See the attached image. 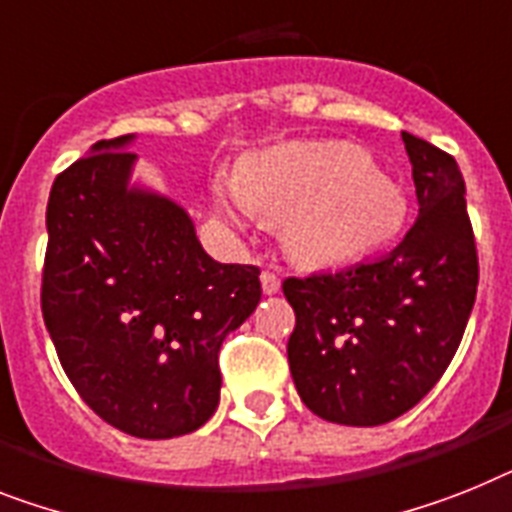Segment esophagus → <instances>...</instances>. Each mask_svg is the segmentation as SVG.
<instances>
[{"label":"esophagus","instance_id":"esophagus-1","mask_svg":"<svg viewBox=\"0 0 512 512\" xmlns=\"http://www.w3.org/2000/svg\"><path fill=\"white\" fill-rule=\"evenodd\" d=\"M261 290H264L266 295H274L277 290H280V277L274 272H264L261 274Z\"/></svg>","mask_w":512,"mask_h":512}]
</instances>
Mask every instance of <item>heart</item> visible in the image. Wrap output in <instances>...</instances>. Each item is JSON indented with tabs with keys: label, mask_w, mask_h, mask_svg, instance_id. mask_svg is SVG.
<instances>
[{
	"label": "heart",
	"mask_w": 512,
	"mask_h": 512,
	"mask_svg": "<svg viewBox=\"0 0 512 512\" xmlns=\"http://www.w3.org/2000/svg\"><path fill=\"white\" fill-rule=\"evenodd\" d=\"M227 219L285 222V243L306 264H348L398 238L408 201L358 146L293 141L240 164L238 185H219Z\"/></svg>",
	"instance_id": "heart-1"
}]
</instances>
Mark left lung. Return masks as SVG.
I'll use <instances>...</instances> for the list:
<instances>
[{
	"mask_svg": "<svg viewBox=\"0 0 512 512\" xmlns=\"http://www.w3.org/2000/svg\"><path fill=\"white\" fill-rule=\"evenodd\" d=\"M418 219L377 261L287 277L295 311L287 363L311 413L379 426L411 411L453 361L479 285L474 227L458 162L403 133Z\"/></svg>",
	"mask_w": 512,
	"mask_h": 512,
	"instance_id": "1",
	"label": "left lung"
}]
</instances>
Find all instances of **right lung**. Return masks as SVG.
<instances>
[{
	"label": "right lung",
	"instance_id": "add662e5",
	"mask_svg": "<svg viewBox=\"0 0 512 512\" xmlns=\"http://www.w3.org/2000/svg\"><path fill=\"white\" fill-rule=\"evenodd\" d=\"M130 141H99L54 180L41 311L96 416L130 437L170 439L217 411L219 348L261 301V272L214 261L183 206L130 188Z\"/></svg>",
	"mask_w": 512,
	"mask_h": 512
}]
</instances>
